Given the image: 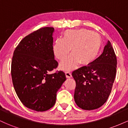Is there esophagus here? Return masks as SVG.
I'll use <instances>...</instances> for the list:
<instances>
[{
    "mask_svg": "<svg viewBox=\"0 0 128 128\" xmlns=\"http://www.w3.org/2000/svg\"><path fill=\"white\" fill-rule=\"evenodd\" d=\"M66 76L67 78H72V73L70 72H66Z\"/></svg>",
    "mask_w": 128,
    "mask_h": 128,
    "instance_id": "obj_1",
    "label": "esophagus"
}]
</instances>
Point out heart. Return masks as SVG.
Returning <instances> with one entry per match:
<instances>
[{"label":"heart","instance_id":"b5f03b06","mask_svg":"<svg viewBox=\"0 0 128 128\" xmlns=\"http://www.w3.org/2000/svg\"><path fill=\"white\" fill-rule=\"evenodd\" d=\"M102 46L101 38L97 33L87 29H68L62 38H57L53 51L55 57L62 61L72 50V54L62 61L60 68L66 71L75 69L80 63L87 66L94 61Z\"/></svg>","mask_w":128,"mask_h":128}]
</instances>
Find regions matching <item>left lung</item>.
Instances as JSON below:
<instances>
[{"instance_id": "1", "label": "left lung", "mask_w": 128, "mask_h": 128, "mask_svg": "<svg viewBox=\"0 0 128 128\" xmlns=\"http://www.w3.org/2000/svg\"><path fill=\"white\" fill-rule=\"evenodd\" d=\"M117 58L110 41L100 56L72 73L75 80L74 99L84 110H96L106 102L116 74Z\"/></svg>"}]
</instances>
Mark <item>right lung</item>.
Here are the masks:
<instances>
[{"instance_id": "1", "label": "right lung", "mask_w": 128, "mask_h": 128, "mask_svg": "<svg viewBox=\"0 0 128 128\" xmlns=\"http://www.w3.org/2000/svg\"><path fill=\"white\" fill-rule=\"evenodd\" d=\"M54 28L44 27L19 42L11 62L12 84L26 107L45 111L55 105L56 92L66 80L62 71L49 73L58 67L53 51Z\"/></svg>"}]
</instances>
